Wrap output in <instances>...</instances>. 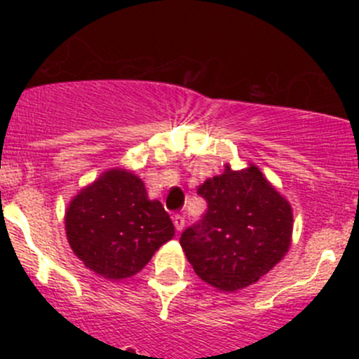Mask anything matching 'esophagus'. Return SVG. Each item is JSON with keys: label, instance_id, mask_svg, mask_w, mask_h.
I'll return each mask as SVG.
<instances>
[{"label": "esophagus", "instance_id": "esophagus-1", "mask_svg": "<svg viewBox=\"0 0 359 359\" xmlns=\"http://www.w3.org/2000/svg\"><path fill=\"white\" fill-rule=\"evenodd\" d=\"M173 226H175L177 231H182L184 226H186V220H184V217L179 215V213H177V215H173Z\"/></svg>", "mask_w": 359, "mask_h": 359}]
</instances>
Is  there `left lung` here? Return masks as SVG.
Wrapping results in <instances>:
<instances>
[{
	"label": "left lung",
	"instance_id": "8db88e82",
	"mask_svg": "<svg viewBox=\"0 0 359 359\" xmlns=\"http://www.w3.org/2000/svg\"><path fill=\"white\" fill-rule=\"evenodd\" d=\"M208 210L187 227L180 245L194 273L222 292L259 281L290 247L293 215L288 201L257 166L219 177L198 187Z\"/></svg>",
	"mask_w": 359,
	"mask_h": 359
}]
</instances>
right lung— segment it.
Segmentation results:
<instances>
[{"label":"right lung","instance_id":"1","mask_svg":"<svg viewBox=\"0 0 359 359\" xmlns=\"http://www.w3.org/2000/svg\"><path fill=\"white\" fill-rule=\"evenodd\" d=\"M69 245L93 273L123 280L139 273L154 252L175 234L159 201L147 200L142 180L109 170L85 187L66 213Z\"/></svg>","mask_w":359,"mask_h":359}]
</instances>
